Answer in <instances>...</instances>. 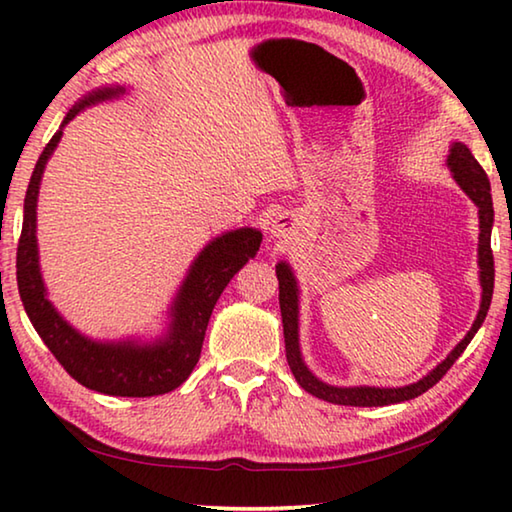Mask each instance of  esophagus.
Listing matches in <instances>:
<instances>
[{"label": "esophagus", "mask_w": 512, "mask_h": 512, "mask_svg": "<svg viewBox=\"0 0 512 512\" xmlns=\"http://www.w3.org/2000/svg\"><path fill=\"white\" fill-rule=\"evenodd\" d=\"M293 230H296V221H293L287 214L275 216V219L271 221V237H275V239H289L293 235Z\"/></svg>", "instance_id": "esophagus-1"}]
</instances>
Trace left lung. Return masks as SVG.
<instances>
[{
  "label": "left lung",
  "mask_w": 512,
  "mask_h": 512,
  "mask_svg": "<svg viewBox=\"0 0 512 512\" xmlns=\"http://www.w3.org/2000/svg\"><path fill=\"white\" fill-rule=\"evenodd\" d=\"M447 169L452 171V178L463 192L470 196V201L479 207V282H481V305L479 314H476L470 332L463 336V341L447 354V357L438 363L436 368L427 372L422 379L409 386L397 388H379V386H332L318 379L314 372L307 368L305 359L300 352V287L296 280V273L287 262H280L275 266L277 282H280V311H282V327H284V350H287L289 368L296 377L298 384L305 388L318 400L343 404V406H388L400 404L413 397L429 391L433 384L443 379L445 372L454 366V361L461 357L467 343L474 339L479 332L485 316H488L492 289H495V262H492V248H490V235L492 223H495V210H492V196H490V180L481 169V164L474 160L472 151L467 149L463 142H452L447 155Z\"/></svg>",
  "instance_id": "1"
}]
</instances>
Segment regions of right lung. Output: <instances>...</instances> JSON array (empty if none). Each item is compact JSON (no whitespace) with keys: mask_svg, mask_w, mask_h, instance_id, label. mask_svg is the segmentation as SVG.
I'll return each mask as SVG.
<instances>
[{"mask_svg":"<svg viewBox=\"0 0 512 512\" xmlns=\"http://www.w3.org/2000/svg\"><path fill=\"white\" fill-rule=\"evenodd\" d=\"M121 94H126L124 85H106V88L85 94L67 112L63 124L38 158L27 198H24L22 237L17 244V289H20L24 311L40 339L79 384L103 395L153 397L173 391L192 375L198 357H201L205 329L216 300L239 268L257 255L262 232L255 228H239L212 239L194 257L183 284L173 296L164 332L149 341H97L69 325L54 307V302L49 300L40 273L36 210L42 173H45L47 162L54 155L60 137H63V128L69 121L94 103L117 99Z\"/></svg>","mask_w":512,"mask_h":512,"instance_id":"right-lung-1","label":"right lung"}]
</instances>
